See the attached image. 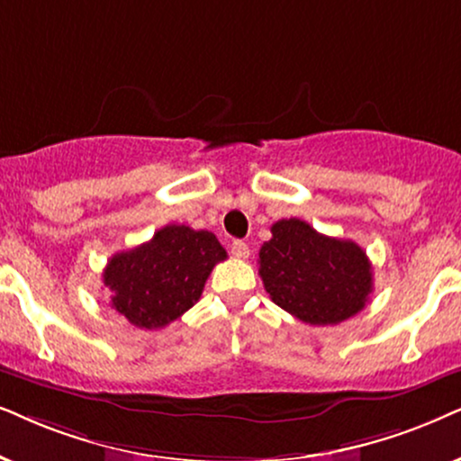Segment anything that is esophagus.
<instances>
[{
	"label": "esophagus",
	"mask_w": 461,
	"mask_h": 461,
	"mask_svg": "<svg viewBox=\"0 0 461 461\" xmlns=\"http://www.w3.org/2000/svg\"><path fill=\"white\" fill-rule=\"evenodd\" d=\"M231 255H234L236 259H247L249 258V244L244 240H236L231 244Z\"/></svg>",
	"instance_id": "esophagus-1"
}]
</instances>
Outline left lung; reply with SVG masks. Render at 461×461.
Listing matches in <instances>:
<instances>
[{
	"label": "left lung",
	"instance_id": "left-lung-1",
	"mask_svg": "<svg viewBox=\"0 0 461 461\" xmlns=\"http://www.w3.org/2000/svg\"><path fill=\"white\" fill-rule=\"evenodd\" d=\"M259 249V276L272 302L308 325H336L372 294V266L353 240L330 238L306 221L281 219Z\"/></svg>",
	"mask_w": 461,
	"mask_h": 461
}]
</instances>
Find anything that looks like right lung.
Listing matches in <instances>:
<instances>
[{"instance_id": "obj_1", "label": "right lung", "mask_w": 461, "mask_h": 461, "mask_svg": "<svg viewBox=\"0 0 461 461\" xmlns=\"http://www.w3.org/2000/svg\"><path fill=\"white\" fill-rule=\"evenodd\" d=\"M227 259L217 236L166 225L149 242L110 258L104 285L110 304L140 330H161L200 300L206 278Z\"/></svg>"}]
</instances>
